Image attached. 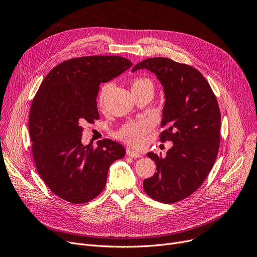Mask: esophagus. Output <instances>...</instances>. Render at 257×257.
<instances>
[{
    "label": "esophagus",
    "instance_id": "obj_1",
    "mask_svg": "<svg viewBox=\"0 0 257 257\" xmlns=\"http://www.w3.org/2000/svg\"><path fill=\"white\" fill-rule=\"evenodd\" d=\"M127 155H128L129 157H132V158H139V157L142 156L141 153H139V152H137V151H134V150L130 149V148H128V149H127Z\"/></svg>",
    "mask_w": 257,
    "mask_h": 257
}]
</instances>
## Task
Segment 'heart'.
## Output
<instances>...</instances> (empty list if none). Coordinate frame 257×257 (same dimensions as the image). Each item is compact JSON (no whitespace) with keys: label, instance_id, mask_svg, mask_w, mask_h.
Returning <instances> with one entry per match:
<instances>
[{"label":"heart","instance_id":"heart-1","mask_svg":"<svg viewBox=\"0 0 257 257\" xmlns=\"http://www.w3.org/2000/svg\"><path fill=\"white\" fill-rule=\"evenodd\" d=\"M145 86L152 87V82L149 79L139 78L137 80H134V82L132 84V88H140ZM109 87H110L109 85H105L102 88L100 93V103H103V101L105 100L108 91H109ZM152 128H153V123L149 118L132 120V121H128V123H126L117 131L116 137L119 140L124 141L125 143L133 147H141L144 144L145 137L151 131Z\"/></svg>","mask_w":257,"mask_h":257}]
</instances>
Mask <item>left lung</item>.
<instances>
[{
	"label": "left lung",
	"instance_id": "8db88e82",
	"mask_svg": "<svg viewBox=\"0 0 257 257\" xmlns=\"http://www.w3.org/2000/svg\"><path fill=\"white\" fill-rule=\"evenodd\" d=\"M154 73L165 90L160 141L173 142L166 157L153 152L157 172L144 180L148 196L175 203L197 191L210 172L220 146L221 113L207 80L198 70L169 58H147L132 72Z\"/></svg>",
	"mask_w": 257,
	"mask_h": 257
}]
</instances>
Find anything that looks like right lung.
<instances>
[{"label":"right lung","instance_id":"obj_1","mask_svg":"<svg viewBox=\"0 0 257 257\" xmlns=\"http://www.w3.org/2000/svg\"><path fill=\"white\" fill-rule=\"evenodd\" d=\"M132 65L120 56H85L65 60L44 79L31 104L29 133L36 170L59 198L82 204L105 187L110 165L125 156L111 140L84 146L82 125L99 118V85Z\"/></svg>","mask_w":257,"mask_h":257}]
</instances>
